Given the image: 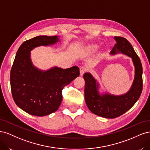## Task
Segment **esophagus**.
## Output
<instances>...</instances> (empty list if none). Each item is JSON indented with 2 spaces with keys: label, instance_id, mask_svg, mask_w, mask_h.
Segmentation results:
<instances>
[{
  "label": "esophagus",
  "instance_id": "obj_1",
  "mask_svg": "<svg viewBox=\"0 0 150 150\" xmlns=\"http://www.w3.org/2000/svg\"><path fill=\"white\" fill-rule=\"evenodd\" d=\"M87 71V69H86V67L84 66H82L80 67V76H83L84 74V72H86Z\"/></svg>",
  "mask_w": 150,
  "mask_h": 150
}]
</instances>
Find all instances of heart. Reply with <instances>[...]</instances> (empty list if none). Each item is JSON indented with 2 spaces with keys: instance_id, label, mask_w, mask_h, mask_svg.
I'll use <instances>...</instances> for the list:
<instances>
[{
  "instance_id": "obj_1",
  "label": "heart",
  "mask_w": 150,
  "mask_h": 150,
  "mask_svg": "<svg viewBox=\"0 0 150 150\" xmlns=\"http://www.w3.org/2000/svg\"><path fill=\"white\" fill-rule=\"evenodd\" d=\"M98 49V45L94 44H89L88 46H87L85 47V51L88 53H91L96 51Z\"/></svg>"
}]
</instances>
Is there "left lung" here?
Listing matches in <instances>:
<instances>
[{
  "label": "left lung",
  "instance_id": "obj_1",
  "mask_svg": "<svg viewBox=\"0 0 150 150\" xmlns=\"http://www.w3.org/2000/svg\"><path fill=\"white\" fill-rule=\"evenodd\" d=\"M116 44L111 55L122 53L132 59L134 66V78L131 88L126 93L116 96L109 93L100 94L99 84L89 72L83 76L85 80V101L89 110L94 115L105 118H115L133 106L140 96L143 89V68L139 57L126 39L115 36Z\"/></svg>",
  "mask_w": 150,
  "mask_h": 150
}]
</instances>
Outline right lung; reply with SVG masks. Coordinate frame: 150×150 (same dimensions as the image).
Segmentation results:
<instances>
[{"mask_svg": "<svg viewBox=\"0 0 150 150\" xmlns=\"http://www.w3.org/2000/svg\"><path fill=\"white\" fill-rule=\"evenodd\" d=\"M59 41L58 36L39 35L21 44L11 71L12 97L17 106L28 114L44 116L56 111L62 102V90L79 76V69L54 67L47 71L35 67L30 51Z\"/></svg>", "mask_w": 150, "mask_h": 150, "instance_id": "right-lung-1", "label": "right lung"}]
</instances>
